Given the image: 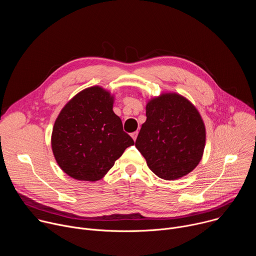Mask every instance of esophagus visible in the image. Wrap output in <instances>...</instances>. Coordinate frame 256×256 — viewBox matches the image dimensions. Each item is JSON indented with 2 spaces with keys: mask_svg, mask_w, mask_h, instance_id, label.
Returning a JSON list of instances; mask_svg holds the SVG:
<instances>
[{
  "mask_svg": "<svg viewBox=\"0 0 256 256\" xmlns=\"http://www.w3.org/2000/svg\"><path fill=\"white\" fill-rule=\"evenodd\" d=\"M138 132H132V134H130V136H132V140H136V136H138Z\"/></svg>",
  "mask_w": 256,
  "mask_h": 256,
  "instance_id": "esophagus-1",
  "label": "esophagus"
}]
</instances>
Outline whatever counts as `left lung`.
Instances as JSON below:
<instances>
[{
  "mask_svg": "<svg viewBox=\"0 0 256 256\" xmlns=\"http://www.w3.org/2000/svg\"><path fill=\"white\" fill-rule=\"evenodd\" d=\"M146 120L136 147L160 178L174 180L202 160L206 128L194 105L176 93H164L146 105Z\"/></svg>",
  "mask_w": 256,
  "mask_h": 256,
  "instance_id": "1",
  "label": "left lung"
}]
</instances>
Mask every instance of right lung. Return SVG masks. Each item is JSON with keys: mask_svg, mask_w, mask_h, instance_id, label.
Masks as SVG:
<instances>
[{"mask_svg": "<svg viewBox=\"0 0 256 256\" xmlns=\"http://www.w3.org/2000/svg\"><path fill=\"white\" fill-rule=\"evenodd\" d=\"M112 106L114 96L94 86L72 97L56 120L52 152L60 169L72 178L101 179L134 144Z\"/></svg>", "mask_w": 256, "mask_h": 256, "instance_id": "1", "label": "right lung"}]
</instances>
